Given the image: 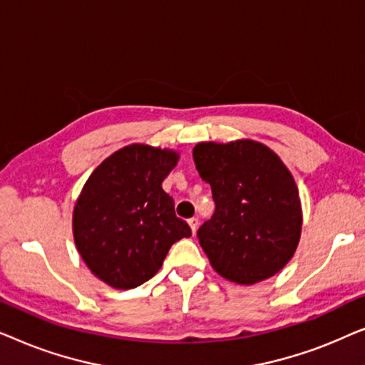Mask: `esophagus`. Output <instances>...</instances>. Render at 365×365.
I'll return each instance as SVG.
<instances>
[{
  "label": "esophagus",
  "mask_w": 365,
  "mask_h": 365,
  "mask_svg": "<svg viewBox=\"0 0 365 365\" xmlns=\"http://www.w3.org/2000/svg\"><path fill=\"white\" fill-rule=\"evenodd\" d=\"M187 222H189V227H191L192 234L196 232V229H197V226H199V219H197V217H191Z\"/></svg>",
  "instance_id": "34e87169"
}]
</instances>
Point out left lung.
<instances>
[{
	"label": "left lung",
	"mask_w": 365,
	"mask_h": 365,
	"mask_svg": "<svg viewBox=\"0 0 365 365\" xmlns=\"http://www.w3.org/2000/svg\"><path fill=\"white\" fill-rule=\"evenodd\" d=\"M192 158L216 202L197 231L214 271L236 284L272 277L291 261L301 237L292 174L276 153L251 139L199 143Z\"/></svg>",
	"instance_id": "8db88e82"
}]
</instances>
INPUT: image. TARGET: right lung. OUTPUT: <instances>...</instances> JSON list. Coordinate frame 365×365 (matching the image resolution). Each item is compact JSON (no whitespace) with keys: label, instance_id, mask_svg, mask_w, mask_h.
I'll return each mask as SVG.
<instances>
[{"label":"right lung","instance_id":"obj_1","mask_svg":"<svg viewBox=\"0 0 365 365\" xmlns=\"http://www.w3.org/2000/svg\"><path fill=\"white\" fill-rule=\"evenodd\" d=\"M179 154L131 144L94 169L73 211L74 242L94 276L114 289L141 286L191 227L174 212L163 181Z\"/></svg>","mask_w":365,"mask_h":365}]
</instances>
